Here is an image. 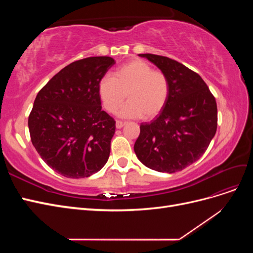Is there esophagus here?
I'll use <instances>...</instances> for the list:
<instances>
[{
	"label": "esophagus",
	"mask_w": 253,
	"mask_h": 253,
	"mask_svg": "<svg viewBox=\"0 0 253 253\" xmlns=\"http://www.w3.org/2000/svg\"><path fill=\"white\" fill-rule=\"evenodd\" d=\"M125 125H126V122H124V121H121V120L116 121V127L117 128H121Z\"/></svg>",
	"instance_id": "1"
}]
</instances>
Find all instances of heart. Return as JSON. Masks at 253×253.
Instances as JSON below:
<instances>
[{"label": "heart", "mask_w": 253, "mask_h": 253, "mask_svg": "<svg viewBox=\"0 0 253 253\" xmlns=\"http://www.w3.org/2000/svg\"><path fill=\"white\" fill-rule=\"evenodd\" d=\"M98 96L103 109L115 113L121 110L124 117L152 119L164 110L170 96V82L167 75L143 60L132 59L119 66L113 76L105 75L98 83Z\"/></svg>", "instance_id": "obj_1"}]
</instances>
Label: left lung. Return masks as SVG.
<instances>
[{
	"label": "left lung",
	"mask_w": 253,
	"mask_h": 253,
	"mask_svg": "<svg viewBox=\"0 0 253 253\" xmlns=\"http://www.w3.org/2000/svg\"><path fill=\"white\" fill-rule=\"evenodd\" d=\"M139 56L167 75L170 96L155 119L140 125L134 151L152 170L181 171L200 159L216 133L215 98L200 75L177 61L152 53Z\"/></svg>",
	"instance_id": "left-lung-1"
}]
</instances>
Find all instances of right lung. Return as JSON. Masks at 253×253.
<instances>
[{
  "label": "right lung",
  "mask_w": 253,
  "mask_h": 253,
  "mask_svg": "<svg viewBox=\"0 0 253 253\" xmlns=\"http://www.w3.org/2000/svg\"><path fill=\"white\" fill-rule=\"evenodd\" d=\"M115 63L111 57L75 61L35 99L30 139L46 165L65 177H88L108 162L116 121L101 110L98 83Z\"/></svg>",
  "instance_id": "1"
}]
</instances>
